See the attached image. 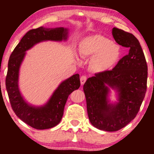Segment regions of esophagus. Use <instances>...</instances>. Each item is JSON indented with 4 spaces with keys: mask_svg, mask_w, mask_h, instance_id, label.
<instances>
[{
    "mask_svg": "<svg viewBox=\"0 0 154 154\" xmlns=\"http://www.w3.org/2000/svg\"><path fill=\"white\" fill-rule=\"evenodd\" d=\"M87 81V76H85V75H82L81 77V85H83L84 83H85V81Z\"/></svg>",
    "mask_w": 154,
    "mask_h": 154,
    "instance_id": "1",
    "label": "esophagus"
}]
</instances>
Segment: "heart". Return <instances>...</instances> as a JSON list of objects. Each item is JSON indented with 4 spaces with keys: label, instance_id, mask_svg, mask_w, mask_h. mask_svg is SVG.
Listing matches in <instances>:
<instances>
[{
    "label": "heart",
    "instance_id": "obj_1",
    "mask_svg": "<svg viewBox=\"0 0 154 154\" xmlns=\"http://www.w3.org/2000/svg\"><path fill=\"white\" fill-rule=\"evenodd\" d=\"M120 53L119 46L100 34L85 38L79 45V54L82 57H92V69L96 72H102L111 68L117 62Z\"/></svg>",
    "mask_w": 154,
    "mask_h": 154
}]
</instances>
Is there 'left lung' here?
Listing matches in <instances>:
<instances>
[{"label":"left lung","instance_id":"obj_1","mask_svg":"<svg viewBox=\"0 0 154 154\" xmlns=\"http://www.w3.org/2000/svg\"><path fill=\"white\" fill-rule=\"evenodd\" d=\"M113 36L129 52L112 70L95 73L83 85L90 123L98 129L114 132L131 122L139 112L146 92L147 67L144 54L137 38L132 33L113 29ZM108 85L119 92V102L108 104Z\"/></svg>","mask_w":154,"mask_h":154}]
</instances>
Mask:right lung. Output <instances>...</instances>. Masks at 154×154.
<instances>
[{
  "mask_svg": "<svg viewBox=\"0 0 154 154\" xmlns=\"http://www.w3.org/2000/svg\"><path fill=\"white\" fill-rule=\"evenodd\" d=\"M67 30L62 27L45 29L38 27L25 34L16 46L8 61L5 85L12 110L15 114L33 128L45 130L53 128L61 121L64 106L69 95L81 85L79 74H75L61 83L48 104L35 108L27 104L18 89L19 69L25 55V51L35 43L43 41H62L66 39Z\"/></svg>",
  "mask_w": 154,
  "mask_h": 154,
  "instance_id": "obj_1",
  "label": "right lung"
}]
</instances>
